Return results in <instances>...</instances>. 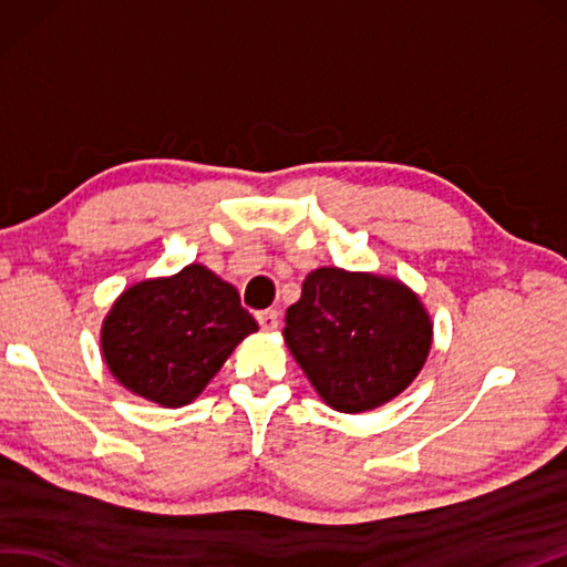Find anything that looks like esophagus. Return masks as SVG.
Listing matches in <instances>:
<instances>
[{"instance_id":"obj_1","label":"esophagus","mask_w":567,"mask_h":567,"mask_svg":"<svg viewBox=\"0 0 567 567\" xmlns=\"http://www.w3.org/2000/svg\"><path fill=\"white\" fill-rule=\"evenodd\" d=\"M257 322H259L261 330L274 332L276 327H279V312H276V310H261V312H257Z\"/></svg>"}]
</instances>
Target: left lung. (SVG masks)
Segmentation results:
<instances>
[{"mask_svg":"<svg viewBox=\"0 0 567 567\" xmlns=\"http://www.w3.org/2000/svg\"><path fill=\"white\" fill-rule=\"evenodd\" d=\"M284 339L318 395L337 412H367L400 395L432 349L420 296L388 276L322 267L286 310Z\"/></svg>","mask_w":567,"mask_h":567,"instance_id":"left-lung-1","label":"left lung"}]
</instances>
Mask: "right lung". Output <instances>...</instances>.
Segmentation results:
<instances>
[{"mask_svg":"<svg viewBox=\"0 0 567 567\" xmlns=\"http://www.w3.org/2000/svg\"><path fill=\"white\" fill-rule=\"evenodd\" d=\"M257 322L235 286L188 264L141 281L116 298L102 327L109 371L123 388L162 408L188 405Z\"/></svg>","mask_w":567,"mask_h":567,"instance_id":"add662e5","label":"right lung"}]
</instances>
